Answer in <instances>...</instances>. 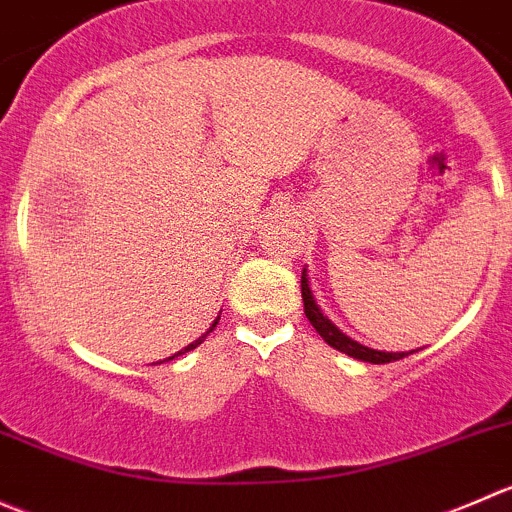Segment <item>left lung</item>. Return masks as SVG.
<instances>
[{
    "instance_id": "1",
    "label": "left lung",
    "mask_w": 512,
    "mask_h": 512,
    "mask_svg": "<svg viewBox=\"0 0 512 512\" xmlns=\"http://www.w3.org/2000/svg\"><path fill=\"white\" fill-rule=\"evenodd\" d=\"M301 296H303V311H306V318L311 321V326L316 328L318 336H321L328 346L336 348V351H341V353H346V356L356 358V361H366V363L401 361V358H406L408 353H413V351H408V353L406 351H398V353L376 351V348H368V346H363V343L348 338L346 333H343L336 323H331V318L323 316V311L318 308L316 298H313L311 281H308L306 268H303V273H301Z\"/></svg>"
}]
</instances>
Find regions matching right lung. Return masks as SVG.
Instances as JSON below:
<instances>
[{"mask_svg":"<svg viewBox=\"0 0 512 512\" xmlns=\"http://www.w3.org/2000/svg\"><path fill=\"white\" fill-rule=\"evenodd\" d=\"M216 323H219V316H216V321H214V323H211V326H209V331H206V333H204V336H199V338H196V341H194V343H189V346H186V348H181V351H179V353H174V356H169V358H166V361H174V358H176V356H184V353L194 351V348H196V346H199V343H204V338H206V336H209V333H211V331H214V328H216Z\"/></svg>","mask_w":512,"mask_h":512,"instance_id":"obj_1","label":"right lung"}]
</instances>
